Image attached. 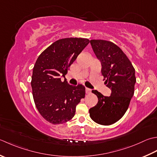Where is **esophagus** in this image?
I'll return each mask as SVG.
<instances>
[{
  "label": "esophagus",
  "mask_w": 157,
  "mask_h": 157,
  "mask_svg": "<svg viewBox=\"0 0 157 157\" xmlns=\"http://www.w3.org/2000/svg\"><path fill=\"white\" fill-rule=\"evenodd\" d=\"M85 91H86V94H91V89H89V88H86L85 89Z\"/></svg>",
  "instance_id": "1"
}]
</instances>
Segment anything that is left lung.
Here are the masks:
<instances>
[{
    "mask_svg": "<svg viewBox=\"0 0 157 157\" xmlns=\"http://www.w3.org/2000/svg\"><path fill=\"white\" fill-rule=\"evenodd\" d=\"M92 49L101 64L105 84L111 89L110 96L97 90L96 105L89 109L91 119L102 125L114 124L123 117L134 94L135 69L121 48L110 41L91 40Z\"/></svg>",
    "mask_w": 157,
    "mask_h": 157,
    "instance_id": "obj_1",
    "label": "left lung"
}]
</instances>
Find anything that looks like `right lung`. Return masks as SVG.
Masks as SVG:
<instances>
[{
	"label": "right lung",
	"instance_id": "right-lung-1",
	"mask_svg": "<svg viewBox=\"0 0 157 157\" xmlns=\"http://www.w3.org/2000/svg\"><path fill=\"white\" fill-rule=\"evenodd\" d=\"M89 43L87 38H62L38 56L31 86L37 110L48 122L62 124L72 119L76 105L85 98L84 86L70 85L66 79L61 81V77H65L70 65Z\"/></svg>",
	"mask_w": 157,
	"mask_h": 157
}]
</instances>
